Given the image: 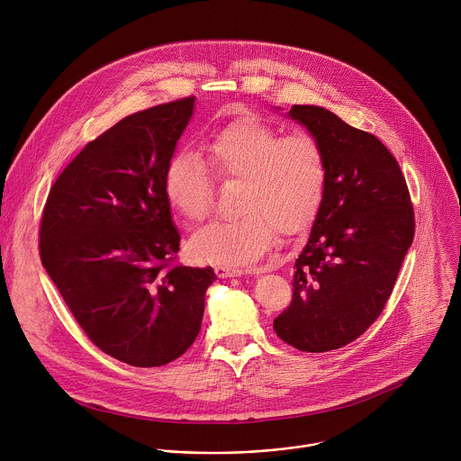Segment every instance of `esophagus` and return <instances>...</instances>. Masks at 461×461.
Returning <instances> with one entry per match:
<instances>
[{
  "instance_id": "34e87169",
  "label": "esophagus",
  "mask_w": 461,
  "mask_h": 461,
  "mask_svg": "<svg viewBox=\"0 0 461 461\" xmlns=\"http://www.w3.org/2000/svg\"><path fill=\"white\" fill-rule=\"evenodd\" d=\"M213 270H215L217 277H221V279H226V277H240V276H244V274L251 272V270H248V268L228 267V265H217Z\"/></svg>"
}]
</instances>
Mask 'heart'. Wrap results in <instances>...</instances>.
Segmentation results:
<instances>
[{
	"instance_id": "1",
	"label": "heart",
	"mask_w": 461,
	"mask_h": 461,
	"mask_svg": "<svg viewBox=\"0 0 461 461\" xmlns=\"http://www.w3.org/2000/svg\"><path fill=\"white\" fill-rule=\"evenodd\" d=\"M206 166L215 178H240V215L215 221L191 244L196 261L244 265L256 261L277 231L299 233L314 219L325 189V157L306 134L279 138L255 114H242L205 143ZM164 196L182 217L203 221L212 206V180L194 152L178 150L164 171Z\"/></svg>"
}]
</instances>
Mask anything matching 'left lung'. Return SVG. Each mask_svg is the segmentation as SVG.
Listing matches in <instances>:
<instances>
[{
	"label": "left lung",
	"instance_id": "left-lung-1",
	"mask_svg": "<svg viewBox=\"0 0 461 461\" xmlns=\"http://www.w3.org/2000/svg\"><path fill=\"white\" fill-rule=\"evenodd\" d=\"M325 157V189L294 265L292 304L276 334L301 352L348 345L378 318L411 246L415 222L400 164L369 132L318 105H294Z\"/></svg>",
	"mask_w": 461,
	"mask_h": 461
}]
</instances>
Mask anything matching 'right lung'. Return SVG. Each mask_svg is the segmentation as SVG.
<instances>
[{
  "mask_svg": "<svg viewBox=\"0 0 461 461\" xmlns=\"http://www.w3.org/2000/svg\"><path fill=\"white\" fill-rule=\"evenodd\" d=\"M194 97L134 113L61 171L41 222V259L104 354L138 367L180 357L196 339L212 267H169L180 235L164 171Z\"/></svg>",
  "mask_w": 461,
  "mask_h": 461,
  "instance_id": "obj_1",
  "label": "right lung"
}]
</instances>
